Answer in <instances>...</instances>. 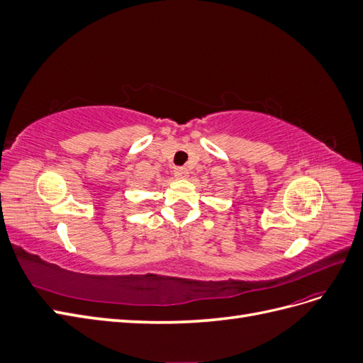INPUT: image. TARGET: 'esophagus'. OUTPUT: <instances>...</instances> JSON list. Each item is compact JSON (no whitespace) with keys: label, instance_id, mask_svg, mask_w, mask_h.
Listing matches in <instances>:
<instances>
[{"label":"esophagus","instance_id":"1","mask_svg":"<svg viewBox=\"0 0 363 363\" xmlns=\"http://www.w3.org/2000/svg\"><path fill=\"white\" fill-rule=\"evenodd\" d=\"M188 174H189V171H188V168H184V167L174 169V175L177 179H186V177H188Z\"/></svg>","mask_w":363,"mask_h":363}]
</instances>
